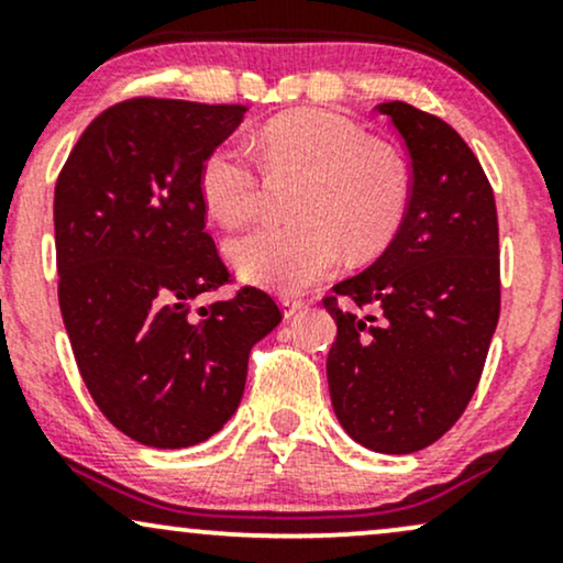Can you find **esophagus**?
I'll return each mask as SVG.
<instances>
[{
    "mask_svg": "<svg viewBox=\"0 0 563 563\" xmlns=\"http://www.w3.org/2000/svg\"><path fill=\"white\" fill-rule=\"evenodd\" d=\"M280 307H283V314H286V318H296V314H299L303 309V301L301 299H290V296H283Z\"/></svg>",
    "mask_w": 563,
    "mask_h": 563,
    "instance_id": "esophagus-1",
    "label": "esophagus"
}]
</instances>
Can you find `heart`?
Listing matches in <instances>:
<instances>
[{
    "label": "heart",
    "instance_id": "heart-1",
    "mask_svg": "<svg viewBox=\"0 0 563 563\" xmlns=\"http://www.w3.org/2000/svg\"><path fill=\"white\" fill-rule=\"evenodd\" d=\"M260 153L273 179L303 177L294 211L301 222L262 224L228 245L230 264L254 286L301 294L352 254L384 249L402 224L410 183L402 161L360 126L325 111L275 115L262 126ZM200 198L228 228L264 203V174L241 142L217 145L200 164Z\"/></svg>",
    "mask_w": 563,
    "mask_h": 563
}]
</instances>
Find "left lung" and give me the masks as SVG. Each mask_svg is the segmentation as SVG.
<instances>
[{
  "label": "left lung",
  "mask_w": 563,
  "mask_h": 563,
  "mask_svg": "<svg viewBox=\"0 0 563 563\" xmlns=\"http://www.w3.org/2000/svg\"><path fill=\"white\" fill-rule=\"evenodd\" d=\"M410 156V200L397 235L371 267L333 294L376 316L325 309L333 412L354 442L386 455L429 448L479 384L500 318L495 196L450 124L407 102H380Z\"/></svg>",
  "instance_id": "obj_1"
}]
</instances>
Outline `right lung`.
<instances>
[{"mask_svg": "<svg viewBox=\"0 0 563 563\" xmlns=\"http://www.w3.org/2000/svg\"><path fill=\"white\" fill-rule=\"evenodd\" d=\"M245 106L140 100L84 129L55 185L57 299L102 416L134 442L183 450L241 405L249 354L283 320L260 288L192 312L230 280L206 232L200 164Z\"/></svg>", "mask_w": 563, "mask_h": 563, "instance_id": "add662e5", "label": "right lung"}]
</instances>
